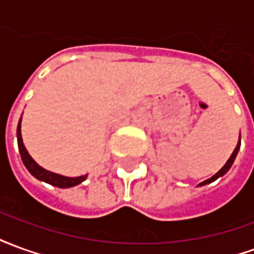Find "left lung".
<instances>
[{"label":"left lung","mask_w":254,"mask_h":254,"mask_svg":"<svg viewBox=\"0 0 254 254\" xmlns=\"http://www.w3.org/2000/svg\"><path fill=\"white\" fill-rule=\"evenodd\" d=\"M240 147H241V134L240 137H238V143H237V147H235V149L233 151V154H231V156L229 158V160L226 162V165L220 169V170L215 174V176H212L211 178H208V180H205V181H202L201 184H198V187H204V185H207V184H211V182L216 181L219 177H223L227 171L230 170V167L233 166V163H234L235 158H237V155H238V151H240Z\"/></svg>","instance_id":"1"}]
</instances>
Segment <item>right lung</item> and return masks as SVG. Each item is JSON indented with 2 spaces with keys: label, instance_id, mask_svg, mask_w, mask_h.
Returning <instances> with one entry per match:
<instances>
[{
  "label": "right lung",
  "instance_id": "1",
  "mask_svg": "<svg viewBox=\"0 0 254 254\" xmlns=\"http://www.w3.org/2000/svg\"><path fill=\"white\" fill-rule=\"evenodd\" d=\"M17 144H19L20 156H21V160H23V163L27 167V170L30 171L31 174L35 177L36 180H39V181L50 184L53 187L64 188L65 189V188L76 187L78 184L85 181L87 177H88V174L80 177H65L61 176V174H57V173L46 170L42 166L38 165L35 160L31 158V155L28 154V151H27V148L24 147V143H23V137H21V118H20L19 125H17Z\"/></svg>",
  "mask_w": 254,
  "mask_h": 254
}]
</instances>
